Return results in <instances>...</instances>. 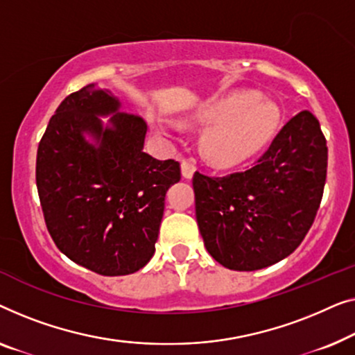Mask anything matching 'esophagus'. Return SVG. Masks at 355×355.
<instances>
[{"instance_id": "esophagus-1", "label": "esophagus", "mask_w": 355, "mask_h": 355, "mask_svg": "<svg viewBox=\"0 0 355 355\" xmlns=\"http://www.w3.org/2000/svg\"><path fill=\"white\" fill-rule=\"evenodd\" d=\"M194 172H196V162H194L193 159H184V161H182L183 178H191Z\"/></svg>"}]
</instances>
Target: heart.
<instances>
[{
	"mask_svg": "<svg viewBox=\"0 0 355 355\" xmlns=\"http://www.w3.org/2000/svg\"><path fill=\"white\" fill-rule=\"evenodd\" d=\"M279 119L275 103L252 89H239L202 103L188 122L207 127L199 141L202 156L214 166L228 167L261 151L275 135ZM151 123L159 133H166L157 117H151Z\"/></svg>",
	"mask_w": 355,
	"mask_h": 355,
	"instance_id": "b5f03b06",
	"label": "heart"
}]
</instances>
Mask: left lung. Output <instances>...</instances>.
<instances>
[{
  "instance_id": "8db88e82",
  "label": "left lung",
  "mask_w": 355,
  "mask_h": 355,
  "mask_svg": "<svg viewBox=\"0 0 355 355\" xmlns=\"http://www.w3.org/2000/svg\"><path fill=\"white\" fill-rule=\"evenodd\" d=\"M328 148L312 112L294 116L254 166L193 177L196 220L207 252L238 272L261 270L302 243L320 206Z\"/></svg>"
}]
</instances>
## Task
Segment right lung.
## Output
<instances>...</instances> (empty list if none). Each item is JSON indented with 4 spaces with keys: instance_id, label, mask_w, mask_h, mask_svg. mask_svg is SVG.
<instances>
[{
    "instance_id": "right-lung-1",
    "label": "right lung",
    "mask_w": 355,
    "mask_h": 355,
    "mask_svg": "<svg viewBox=\"0 0 355 355\" xmlns=\"http://www.w3.org/2000/svg\"><path fill=\"white\" fill-rule=\"evenodd\" d=\"M121 106L94 83L69 94L37 153L38 196L53 241L104 277L130 275L151 261L166 193L180 182V164L144 153L146 122Z\"/></svg>"
}]
</instances>
